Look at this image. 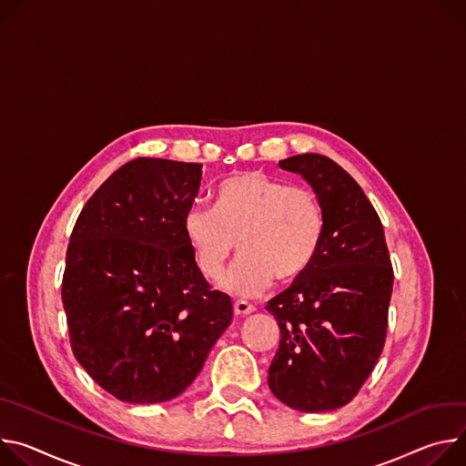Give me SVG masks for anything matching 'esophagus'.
<instances>
[{
  "label": "esophagus",
  "instance_id": "34e87169",
  "mask_svg": "<svg viewBox=\"0 0 466 466\" xmlns=\"http://www.w3.org/2000/svg\"><path fill=\"white\" fill-rule=\"evenodd\" d=\"M253 311H255V307H253L251 303L244 301V299H237V301L233 303V313H235V317H248V315H251Z\"/></svg>",
  "mask_w": 466,
  "mask_h": 466
}]
</instances>
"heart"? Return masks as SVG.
I'll use <instances>...</instances> for the list:
<instances>
[{"instance_id": "heart-1", "label": "heart", "mask_w": 466, "mask_h": 466, "mask_svg": "<svg viewBox=\"0 0 466 466\" xmlns=\"http://www.w3.org/2000/svg\"><path fill=\"white\" fill-rule=\"evenodd\" d=\"M213 198L215 209L192 205L181 224L203 278L220 276L235 242L240 257L218 281L231 296H257L274 278L292 283L311 268L326 235V213L313 190L246 170L222 179Z\"/></svg>"}]
</instances>
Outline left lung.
Segmentation results:
<instances>
[{"label":"left lung","mask_w":466,"mask_h":466,"mask_svg":"<svg viewBox=\"0 0 466 466\" xmlns=\"http://www.w3.org/2000/svg\"><path fill=\"white\" fill-rule=\"evenodd\" d=\"M299 174L326 213L322 248L267 311L281 329L268 387L303 412L333 410L363 387L381 355L392 267L381 220L357 181L335 161L303 153L279 161Z\"/></svg>","instance_id":"1"}]
</instances>
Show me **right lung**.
Wrapping results in <instances>:
<instances>
[{
	"mask_svg": "<svg viewBox=\"0 0 466 466\" xmlns=\"http://www.w3.org/2000/svg\"><path fill=\"white\" fill-rule=\"evenodd\" d=\"M199 163L135 159L83 207L63 276L79 365L127 403L179 396L228 329L233 305L198 272L183 217Z\"/></svg>",
	"mask_w": 466,
	"mask_h": 466,
	"instance_id": "1",
	"label": "right lung"
}]
</instances>
